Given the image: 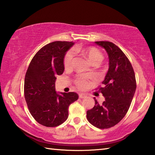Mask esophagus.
Returning a JSON list of instances; mask_svg holds the SVG:
<instances>
[{
    "instance_id": "esophagus-1",
    "label": "esophagus",
    "mask_w": 155,
    "mask_h": 155,
    "mask_svg": "<svg viewBox=\"0 0 155 155\" xmlns=\"http://www.w3.org/2000/svg\"><path fill=\"white\" fill-rule=\"evenodd\" d=\"M78 97L80 98H85L87 97V95L85 94H78Z\"/></svg>"
}]
</instances>
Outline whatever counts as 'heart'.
<instances>
[{
  "label": "heart",
  "mask_w": 155,
  "mask_h": 155,
  "mask_svg": "<svg viewBox=\"0 0 155 155\" xmlns=\"http://www.w3.org/2000/svg\"><path fill=\"white\" fill-rule=\"evenodd\" d=\"M72 50L75 53H81L86 56L92 64H100L104 59L102 53L97 48L94 47H83L81 46H76ZM73 59H74V54L72 51H69L68 52H67L64 60V66L65 69L67 70L71 68L73 63ZM76 84L78 88L84 89L89 86V83L85 78L80 77L76 81Z\"/></svg>",
  "instance_id": "obj_1"
}]
</instances>
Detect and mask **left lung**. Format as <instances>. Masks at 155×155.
<instances>
[{"label": "left lung", "instance_id": "1", "mask_svg": "<svg viewBox=\"0 0 155 155\" xmlns=\"http://www.w3.org/2000/svg\"><path fill=\"white\" fill-rule=\"evenodd\" d=\"M95 43L108 53L109 68L100 90L105 97L100 105L95 100V106L87 111L88 121L100 129L117 125L125 116L136 89V81L130 61L120 49L109 41Z\"/></svg>", "mask_w": 155, "mask_h": 155}]
</instances>
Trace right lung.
<instances>
[{
  "label": "right lung",
  "instance_id": "add662e5",
  "mask_svg": "<svg viewBox=\"0 0 155 155\" xmlns=\"http://www.w3.org/2000/svg\"><path fill=\"white\" fill-rule=\"evenodd\" d=\"M74 43L55 41L38 51L25 76L24 96L30 114L41 125L56 127L68 117L69 106L77 100L74 92H57L55 81L63 74L64 59Z\"/></svg>",
  "mask_w": 155,
  "mask_h": 155
}]
</instances>
